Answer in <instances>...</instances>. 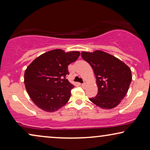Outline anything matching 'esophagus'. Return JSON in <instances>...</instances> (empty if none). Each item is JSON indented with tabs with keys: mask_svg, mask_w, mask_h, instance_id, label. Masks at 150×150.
Here are the masks:
<instances>
[{
	"mask_svg": "<svg viewBox=\"0 0 150 150\" xmlns=\"http://www.w3.org/2000/svg\"><path fill=\"white\" fill-rule=\"evenodd\" d=\"M81 86H82V87H85V86H86V84H85V83L81 84Z\"/></svg>",
	"mask_w": 150,
	"mask_h": 150,
	"instance_id": "obj_1",
	"label": "esophagus"
}]
</instances>
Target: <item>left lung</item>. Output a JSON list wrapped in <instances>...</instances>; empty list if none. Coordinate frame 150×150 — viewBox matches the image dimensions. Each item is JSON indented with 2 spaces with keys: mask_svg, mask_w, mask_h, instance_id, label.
Here are the masks:
<instances>
[{
  "mask_svg": "<svg viewBox=\"0 0 150 150\" xmlns=\"http://www.w3.org/2000/svg\"><path fill=\"white\" fill-rule=\"evenodd\" d=\"M81 56L89 63L96 76L98 91L89 100L104 109L119 105L126 95L132 81L130 68L115 57L102 50L82 52Z\"/></svg>",
  "mask_w": 150,
  "mask_h": 150,
  "instance_id": "left-lung-1",
  "label": "left lung"
}]
</instances>
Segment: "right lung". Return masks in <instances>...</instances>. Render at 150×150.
<instances>
[{"instance_id":"add662e5","label":"right lung","mask_w":150,"mask_h":150,"mask_svg":"<svg viewBox=\"0 0 150 150\" xmlns=\"http://www.w3.org/2000/svg\"><path fill=\"white\" fill-rule=\"evenodd\" d=\"M79 51L50 50L35 59L24 72L26 91L33 103L46 112H52L65 105L74 88L66 79L67 67L80 56Z\"/></svg>"}]
</instances>
